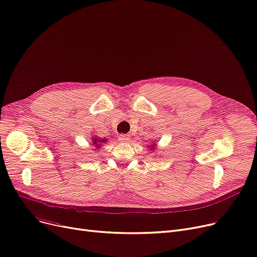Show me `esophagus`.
I'll return each instance as SVG.
<instances>
[{"label":"esophagus","mask_w":257,"mask_h":257,"mask_svg":"<svg viewBox=\"0 0 257 257\" xmlns=\"http://www.w3.org/2000/svg\"><path fill=\"white\" fill-rule=\"evenodd\" d=\"M118 141H119L120 143H128V142L130 141V138H129V136H127V135H119Z\"/></svg>","instance_id":"34e87169"}]
</instances>
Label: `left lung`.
<instances>
[{"mask_svg": "<svg viewBox=\"0 0 257 257\" xmlns=\"http://www.w3.org/2000/svg\"><path fill=\"white\" fill-rule=\"evenodd\" d=\"M149 147V150H150V148H151V150H154V147H155V144H150V146H148Z\"/></svg>", "mask_w": 257, "mask_h": 257, "instance_id": "left-lung-1", "label": "left lung"}]
</instances>
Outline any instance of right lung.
<instances>
[{
	"instance_id": "add662e5",
	"label": "right lung",
	"mask_w": 257,
	"mask_h": 257,
	"mask_svg": "<svg viewBox=\"0 0 257 257\" xmlns=\"http://www.w3.org/2000/svg\"><path fill=\"white\" fill-rule=\"evenodd\" d=\"M107 142V140L106 139H97V138H94L93 140H92V145L94 147H96V150L102 146V144H104V143H106Z\"/></svg>"
}]
</instances>
